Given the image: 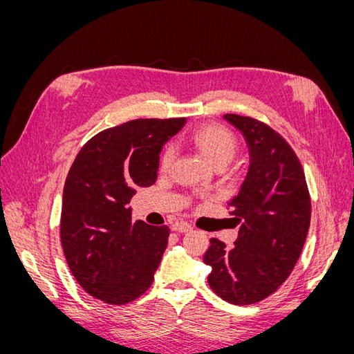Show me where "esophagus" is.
Returning a JSON list of instances; mask_svg holds the SVG:
<instances>
[{
    "instance_id": "34e87169",
    "label": "esophagus",
    "mask_w": 354,
    "mask_h": 354,
    "mask_svg": "<svg viewBox=\"0 0 354 354\" xmlns=\"http://www.w3.org/2000/svg\"><path fill=\"white\" fill-rule=\"evenodd\" d=\"M171 229H173V230L177 232V233H187V232L192 230L190 224H187V223H185V221H177V223H174L173 227H171Z\"/></svg>"
}]
</instances>
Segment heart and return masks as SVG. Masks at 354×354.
Instances as JSON below:
<instances>
[{
	"label": "heart",
	"instance_id": "b5f03b06",
	"mask_svg": "<svg viewBox=\"0 0 354 354\" xmlns=\"http://www.w3.org/2000/svg\"><path fill=\"white\" fill-rule=\"evenodd\" d=\"M192 143H194L201 153L205 156L209 162L216 167L218 164H229L234 152H236V138L226 127L218 124L203 125L192 134ZM176 156V149L168 146L162 156H160V169L167 171L173 164Z\"/></svg>",
	"mask_w": 354,
	"mask_h": 354
}]
</instances>
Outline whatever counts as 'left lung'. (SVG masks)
I'll list each match as a JSON object with an SVG mask.
<instances>
[{
    "label": "left lung",
    "mask_w": 354,
    "mask_h": 354,
    "mask_svg": "<svg viewBox=\"0 0 354 354\" xmlns=\"http://www.w3.org/2000/svg\"><path fill=\"white\" fill-rule=\"evenodd\" d=\"M243 136L250 164L227 205L242 221L233 248L212 238L203 255L208 283L227 303L248 306L273 294L291 274L310 227L312 203L301 164L283 138L248 116H223Z\"/></svg>",
    "instance_id": "obj_1"
}]
</instances>
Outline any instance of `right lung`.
Returning <instances> with one entry per match:
<instances>
[{"mask_svg":"<svg viewBox=\"0 0 354 354\" xmlns=\"http://www.w3.org/2000/svg\"><path fill=\"white\" fill-rule=\"evenodd\" d=\"M186 124L136 120L94 136L75 158L62 199L60 239L75 279L91 297L121 306L152 285L169 229L131 221L136 189L156 181L164 145Z\"/></svg>","mask_w":354,"mask_h":354,"instance_id":"add662e5","label":"right lung"}]
</instances>
